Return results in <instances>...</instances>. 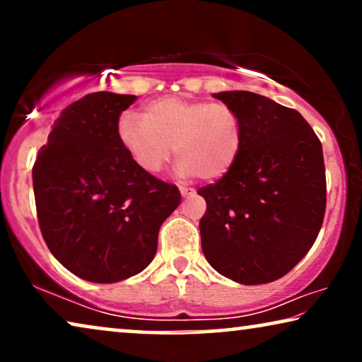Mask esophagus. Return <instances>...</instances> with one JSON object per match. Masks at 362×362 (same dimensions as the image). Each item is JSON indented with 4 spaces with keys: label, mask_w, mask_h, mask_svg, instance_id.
I'll return each instance as SVG.
<instances>
[{
    "label": "esophagus",
    "mask_w": 362,
    "mask_h": 362,
    "mask_svg": "<svg viewBox=\"0 0 362 362\" xmlns=\"http://www.w3.org/2000/svg\"><path fill=\"white\" fill-rule=\"evenodd\" d=\"M180 192L185 197H189V196H194V189H192V187H186V186H180Z\"/></svg>",
    "instance_id": "obj_1"
}]
</instances>
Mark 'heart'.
<instances>
[{"label":"heart","mask_w":362,"mask_h":362,"mask_svg":"<svg viewBox=\"0 0 362 362\" xmlns=\"http://www.w3.org/2000/svg\"><path fill=\"white\" fill-rule=\"evenodd\" d=\"M117 135L128 156L146 173H158L173 153L181 176L216 181L235 165L242 146V120L224 102L163 97L145 107V117L123 112Z\"/></svg>","instance_id":"heart-1"}]
</instances>
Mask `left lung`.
<instances>
[{
  "label": "left lung",
  "instance_id": "left-lung-1",
  "mask_svg": "<svg viewBox=\"0 0 362 362\" xmlns=\"http://www.w3.org/2000/svg\"><path fill=\"white\" fill-rule=\"evenodd\" d=\"M242 120L232 170L197 189L207 209L202 252L214 270L244 285L288 274L315 244L326 209L323 148L293 108L247 90L214 93Z\"/></svg>",
  "mask_w": 362,
  "mask_h": 362
}]
</instances>
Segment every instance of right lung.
I'll list each match as a JSON object with an SVG mask.
<instances>
[{
	"label": "right lung",
	"mask_w": 362,
	"mask_h": 362,
	"mask_svg": "<svg viewBox=\"0 0 362 362\" xmlns=\"http://www.w3.org/2000/svg\"><path fill=\"white\" fill-rule=\"evenodd\" d=\"M136 95L93 92L64 108L33 168L37 221L74 275L115 284L145 270L158 232L180 206L175 185L138 168L117 135Z\"/></svg>",
	"instance_id": "add662e5"
}]
</instances>
